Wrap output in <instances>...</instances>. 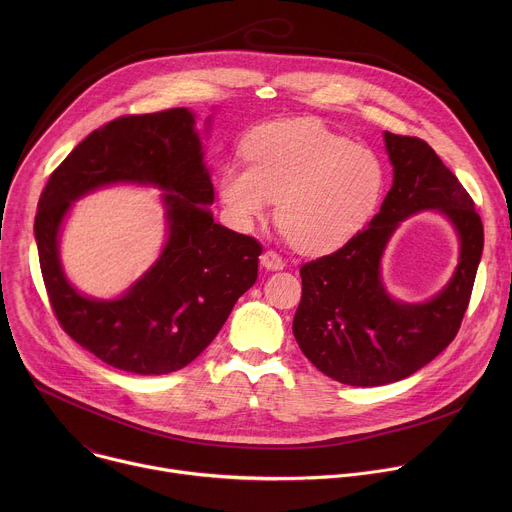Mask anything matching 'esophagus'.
Instances as JSON below:
<instances>
[{"instance_id":"34e87169","label":"esophagus","mask_w":512,"mask_h":512,"mask_svg":"<svg viewBox=\"0 0 512 512\" xmlns=\"http://www.w3.org/2000/svg\"><path fill=\"white\" fill-rule=\"evenodd\" d=\"M261 265L267 269V271H281L285 267L283 259L275 253V251H265L261 255Z\"/></svg>"}]
</instances>
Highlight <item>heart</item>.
Here are the masks:
<instances>
[{
  "label": "heart",
  "instance_id": "obj_1",
  "mask_svg": "<svg viewBox=\"0 0 512 512\" xmlns=\"http://www.w3.org/2000/svg\"><path fill=\"white\" fill-rule=\"evenodd\" d=\"M249 166L229 162L218 198L237 229L265 221L277 200V223L300 253L324 255L354 239L375 214L385 168L375 152L312 119L267 125L245 143Z\"/></svg>",
  "mask_w": 512,
  "mask_h": 512
}]
</instances>
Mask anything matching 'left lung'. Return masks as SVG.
<instances>
[{
    "label": "left lung",
    "instance_id": "left-lung-1",
    "mask_svg": "<svg viewBox=\"0 0 512 512\" xmlns=\"http://www.w3.org/2000/svg\"><path fill=\"white\" fill-rule=\"evenodd\" d=\"M393 186L369 227L332 255L306 263L294 336L318 371L350 387L401 381L458 334L484 247L482 221L458 178L419 137L385 131ZM442 213L459 237L451 281L423 303L397 301L382 279V255L409 215Z\"/></svg>",
    "mask_w": 512,
    "mask_h": 512
}]
</instances>
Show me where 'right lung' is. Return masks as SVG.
<instances>
[{
	"label": "right lung",
	"mask_w": 512,
	"mask_h": 512,
	"mask_svg": "<svg viewBox=\"0 0 512 512\" xmlns=\"http://www.w3.org/2000/svg\"><path fill=\"white\" fill-rule=\"evenodd\" d=\"M119 183L163 192L167 241L121 297L93 299L65 277L59 235L77 199ZM212 202L190 109L119 117L87 135L52 172L34 221L44 285L64 332L119 371L166 375L190 364L257 281L263 251L255 239L214 223Z\"/></svg>",
	"instance_id": "right-lung-1"
}]
</instances>
